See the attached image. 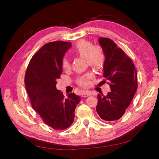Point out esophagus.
<instances>
[{
    "label": "esophagus",
    "mask_w": 159,
    "mask_h": 159,
    "mask_svg": "<svg viewBox=\"0 0 159 159\" xmlns=\"http://www.w3.org/2000/svg\"><path fill=\"white\" fill-rule=\"evenodd\" d=\"M91 95H92V93H91V91H85V92L82 93V97L83 98H87Z\"/></svg>",
    "instance_id": "1"
}]
</instances>
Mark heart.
I'll list each match as a JSON object with an SVG mask.
<instances>
[{"instance_id":"heart-1","label":"heart","mask_w":159,"mask_h":159,"mask_svg":"<svg viewBox=\"0 0 159 159\" xmlns=\"http://www.w3.org/2000/svg\"><path fill=\"white\" fill-rule=\"evenodd\" d=\"M74 52L81 57H85L88 64L95 68L102 67L105 60V54L101 46L93 45L90 41L81 40L76 43L74 48ZM61 68L64 70H67L70 68L69 60L64 57L61 60ZM93 77L92 73H88L77 80V83L81 87L86 88L89 85V80Z\"/></svg>"}]
</instances>
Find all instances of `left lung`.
<instances>
[{"label":"left lung","instance_id":"left-lung-1","mask_svg":"<svg viewBox=\"0 0 159 159\" xmlns=\"http://www.w3.org/2000/svg\"><path fill=\"white\" fill-rule=\"evenodd\" d=\"M99 43L105 54L103 76L111 91L107 95H98L96 111L105 121H116L125 112L137 89V70L132 60L112 40L101 37Z\"/></svg>","mask_w":159,"mask_h":159}]
</instances>
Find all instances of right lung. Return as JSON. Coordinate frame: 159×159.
Segmentation results:
<instances>
[{"label": "right lung", "mask_w": 159, "mask_h": 159, "mask_svg": "<svg viewBox=\"0 0 159 159\" xmlns=\"http://www.w3.org/2000/svg\"><path fill=\"white\" fill-rule=\"evenodd\" d=\"M70 47V42L64 41L46 44L32 56L25 74V84L33 109L55 130L71 125L81 100L74 93L65 98L56 87L62 72L61 60Z\"/></svg>", "instance_id": "obj_1"}]
</instances>
